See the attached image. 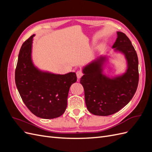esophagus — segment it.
Listing matches in <instances>:
<instances>
[{
	"label": "esophagus",
	"mask_w": 152,
	"mask_h": 152,
	"mask_svg": "<svg viewBox=\"0 0 152 152\" xmlns=\"http://www.w3.org/2000/svg\"><path fill=\"white\" fill-rule=\"evenodd\" d=\"M76 74H77V77L78 80H79L80 78L82 77V75H83V73H82V72L80 70L77 71V73H76Z\"/></svg>",
	"instance_id": "esophagus-1"
}]
</instances>
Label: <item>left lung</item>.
Here are the masks:
<instances>
[{"label":"left lung","mask_w":152,"mask_h":152,"mask_svg":"<svg viewBox=\"0 0 152 152\" xmlns=\"http://www.w3.org/2000/svg\"><path fill=\"white\" fill-rule=\"evenodd\" d=\"M113 45L114 52L124 56L126 72L108 77L103 73L110 56H100L82 68L80 84L84 89L87 110L95 115L108 116L118 112L134 96L139 81L138 58L131 40L121 31Z\"/></svg>","instance_id":"1"}]
</instances>
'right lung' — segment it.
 Wrapping results in <instances>:
<instances>
[{"mask_svg": "<svg viewBox=\"0 0 152 152\" xmlns=\"http://www.w3.org/2000/svg\"><path fill=\"white\" fill-rule=\"evenodd\" d=\"M31 35L20 49L15 70V82L26 107L37 117H60L67 107L70 87L77 81L75 72L64 75L41 70L32 60Z\"/></svg>", "mask_w": 152, "mask_h": 152, "instance_id": "right-lung-1", "label": "right lung"}]
</instances>
